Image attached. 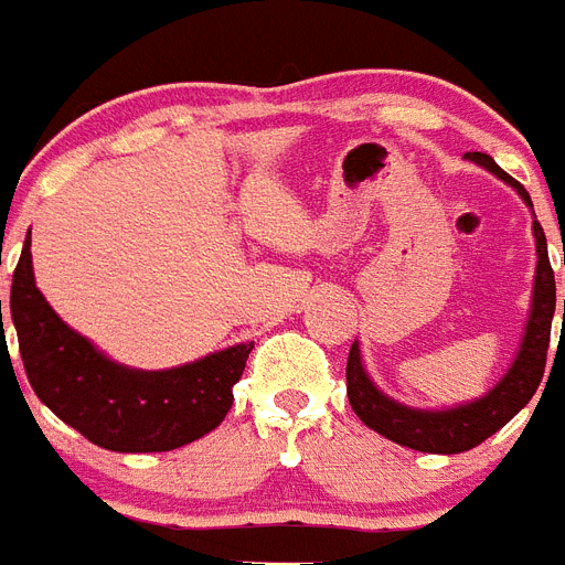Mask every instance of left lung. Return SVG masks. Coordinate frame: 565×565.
Masks as SVG:
<instances>
[{
	"label": "left lung",
	"instance_id": "obj_1",
	"mask_svg": "<svg viewBox=\"0 0 565 565\" xmlns=\"http://www.w3.org/2000/svg\"><path fill=\"white\" fill-rule=\"evenodd\" d=\"M467 161H476L478 167L489 169L495 178H501L503 183L515 189L526 206H532V198H529L526 189L512 174L503 172L489 154L467 152ZM532 232H535L537 248L532 308H529L526 328H523L521 351H518L515 362L509 364V371L503 373L501 382L476 402L447 407V411H416V407L398 404L396 398L384 396L379 391L371 376L364 373L359 342H353L351 353H348V373H344L348 376V398H351L353 413L371 430L402 444V447H411V450L456 456V452L472 450L481 441H487L489 436H495L509 418H515L526 407L529 398L535 396L543 371H546L548 337H552V317H555V271H552V263H548L546 234H543L537 221H532Z\"/></svg>",
	"mask_w": 565,
	"mask_h": 565
}]
</instances>
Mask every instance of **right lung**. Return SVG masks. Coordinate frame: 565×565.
<instances>
[{"instance_id": "add662e5", "label": "right lung", "mask_w": 565, "mask_h": 565, "mask_svg": "<svg viewBox=\"0 0 565 565\" xmlns=\"http://www.w3.org/2000/svg\"><path fill=\"white\" fill-rule=\"evenodd\" d=\"M10 319L28 382L42 404L87 441L113 452H167L212 433L232 407V387L254 348V342L234 344L169 371L113 362L64 326L42 297L30 232L10 286Z\"/></svg>"}]
</instances>
